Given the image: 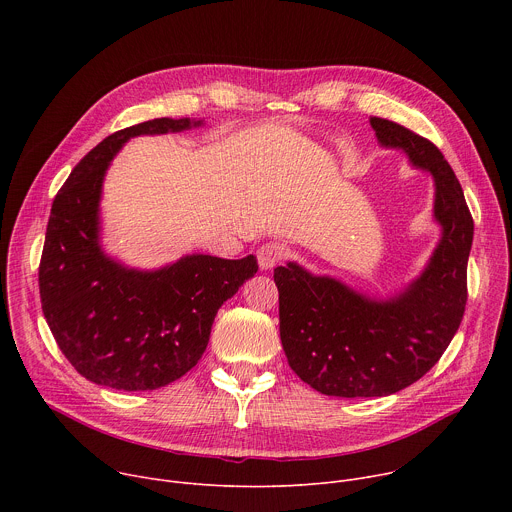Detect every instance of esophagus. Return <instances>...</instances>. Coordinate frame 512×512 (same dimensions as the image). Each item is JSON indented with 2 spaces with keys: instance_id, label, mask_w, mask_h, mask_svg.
Returning a JSON list of instances; mask_svg holds the SVG:
<instances>
[{
  "instance_id": "34e87169",
  "label": "esophagus",
  "mask_w": 512,
  "mask_h": 512,
  "mask_svg": "<svg viewBox=\"0 0 512 512\" xmlns=\"http://www.w3.org/2000/svg\"><path fill=\"white\" fill-rule=\"evenodd\" d=\"M285 255V249L283 245L279 243H265L257 249V261H259V267L261 269H271L275 267Z\"/></svg>"
}]
</instances>
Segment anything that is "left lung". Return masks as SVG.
Listing matches in <instances>:
<instances>
[{
    "label": "left lung",
    "mask_w": 512,
    "mask_h": 512,
    "mask_svg": "<svg viewBox=\"0 0 512 512\" xmlns=\"http://www.w3.org/2000/svg\"><path fill=\"white\" fill-rule=\"evenodd\" d=\"M371 125L383 148L403 150L433 176V216L442 227L427 267L401 294L375 300L298 263L279 265V336L291 371L322 395L385 397L419 381L460 328L474 221L462 186L435 145L381 117Z\"/></svg>",
    "instance_id": "left-lung-1"
}]
</instances>
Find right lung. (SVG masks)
I'll list each match as a JSON object with an SVG mask.
<instances>
[{"mask_svg":"<svg viewBox=\"0 0 512 512\" xmlns=\"http://www.w3.org/2000/svg\"><path fill=\"white\" fill-rule=\"evenodd\" d=\"M198 125L162 117L115 131L75 166L52 202L38 269L42 312L66 360L91 383L154 391L186 375L206 350L218 308L259 269L253 255L194 253L139 271L101 249L103 180L125 141Z\"/></svg>","mask_w":512,"mask_h":512,"instance_id":"add662e5","label":"right lung"}]
</instances>
